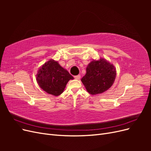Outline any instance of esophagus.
I'll return each instance as SVG.
<instances>
[{
	"label": "esophagus",
	"instance_id": "obj_1",
	"mask_svg": "<svg viewBox=\"0 0 151 151\" xmlns=\"http://www.w3.org/2000/svg\"><path fill=\"white\" fill-rule=\"evenodd\" d=\"M74 78L77 80H79L80 78H81V76L80 75H77V76H74Z\"/></svg>",
	"mask_w": 151,
	"mask_h": 151
}]
</instances>
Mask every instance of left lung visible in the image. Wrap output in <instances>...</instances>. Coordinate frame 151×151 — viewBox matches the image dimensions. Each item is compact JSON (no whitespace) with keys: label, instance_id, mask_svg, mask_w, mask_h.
Masks as SVG:
<instances>
[{"label":"left lung","instance_id":"left-lung-1","mask_svg":"<svg viewBox=\"0 0 151 151\" xmlns=\"http://www.w3.org/2000/svg\"><path fill=\"white\" fill-rule=\"evenodd\" d=\"M116 68L106 59L91 61L86 68V74L81 81L88 92L95 95L101 94L109 89L115 82Z\"/></svg>","mask_w":151,"mask_h":151}]
</instances>
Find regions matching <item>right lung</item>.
I'll list each match as a JSON object with an SVG mask.
<instances>
[{
    "mask_svg": "<svg viewBox=\"0 0 151 151\" xmlns=\"http://www.w3.org/2000/svg\"><path fill=\"white\" fill-rule=\"evenodd\" d=\"M36 76L40 88L48 94L55 96L63 92L69 80L74 79L66 69L53 59L40 67Z\"/></svg>",
    "mask_w": 151,
    "mask_h": 151,
    "instance_id": "1",
    "label": "right lung"
}]
</instances>
